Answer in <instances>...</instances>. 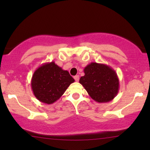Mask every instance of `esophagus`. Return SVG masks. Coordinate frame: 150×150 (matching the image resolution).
<instances>
[{
  "label": "esophagus",
  "mask_w": 150,
  "mask_h": 150,
  "mask_svg": "<svg viewBox=\"0 0 150 150\" xmlns=\"http://www.w3.org/2000/svg\"><path fill=\"white\" fill-rule=\"evenodd\" d=\"M74 80L76 81H79V75H76L74 76Z\"/></svg>",
  "instance_id": "1"
}]
</instances>
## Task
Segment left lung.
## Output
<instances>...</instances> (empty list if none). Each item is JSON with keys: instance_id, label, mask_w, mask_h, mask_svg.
Wrapping results in <instances>:
<instances>
[{"instance_id": "8db88e82", "label": "left lung", "mask_w": 150, "mask_h": 150, "mask_svg": "<svg viewBox=\"0 0 150 150\" xmlns=\"http://www.w3.org/2000/svg\"><path fill=\"white\" fill-rule=\"evenodd\" d=\"M79 83L96 102L111 101L117 95L120 82L115 71L107 65L92 62L84 69Z\"/></svg>"}]
</instances>
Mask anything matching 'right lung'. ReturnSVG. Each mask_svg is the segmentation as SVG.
I'll return each instance as SVG.
<instances>
[{
    "mask_svg": "<svg viewBox=\"0 0 150 150\" xmlns=\"http://www.w3.org/2000/svg\"><path fill=\"white\" fill-rule=\"evenodd\" d=\"M74 81L68 71L52 61L44 63L34 71L30 85L37 99L51 104L58 100Z\"/></svg>",
    "mask_w": 150,
    "mask_h": 150,
    "instance_id": "add662e5",
    "label": "right lung"
}]
</instances>
